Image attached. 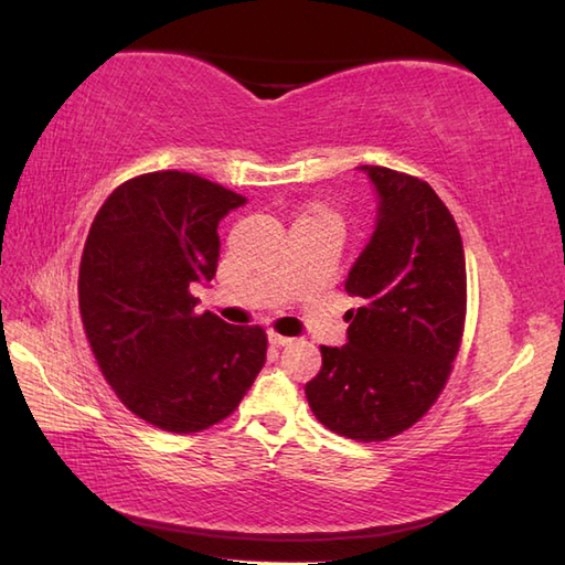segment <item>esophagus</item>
Returning a JSON list of instances; mask_svg holds the SVG:
<instances>
[{
    "label": "esophagus",
    "instance_id": "esophagus-1",
    "mask_svg": "<svg viewBox=\"0 0 565 565\" xmlns=\"http://www.w3.org/2000/svg\"><path fill=\"white\" fill-rule=\"evenodd\" d=\"M269 342H271L274 347H286V344H291L294 340H291V338H286V334H279V332L269 330Z\"/></svg>",
    "mask_w": 565,
    "mask_h": 565
}]
</instances>
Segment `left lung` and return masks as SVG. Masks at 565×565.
<instances>
[{"label":"left lung","instance_id":"1","mask_svg":"<svg viewBox=\"0 0 565 565\" xmlns=\"http://www.w3.org/2000/svg\"><path fill=\"white\" fill-rule=\"evenodd\" d=\"M379 194L376 227L347 276L362 298L347 310V344L320 347L306 383L310 411L328 429L383 441L423 417L447 383L466 320L459 227L427 182L362 164Z\"/></svg>","mask_w":565,"mask_h":565}]
</instances>
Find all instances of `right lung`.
<instances>
[{
	"instance_id": "1",
	"label": "right lung",
	"mask_w": 565,
	"mask_h": 565,
	"mask_svg": "<svg viewBox=\"0 0 565 565\" xmlns=\"http://www.w3.org/2000/svg\"><path fill=\"white\" fill-rule=\"evenodd\" d=\"M247 199L191 172L128 179L104 201L79 262L94 359L130 413L174 435L231 415L267 359L259 326L196 316L218 267L223 215Z\"/></svg>"
}]
</instances>
